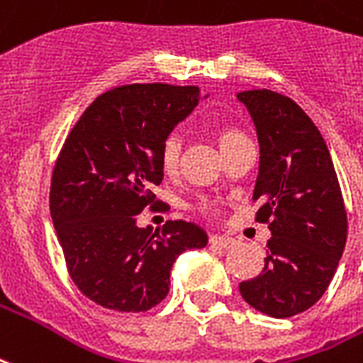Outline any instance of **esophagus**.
<instances>
[{"label": "esophagus", "instance_id": "1", "mask_svg": "<svg viewBox=\"0 0 363 363\" xmlns=\"http://www.w3.org/2000/svg\"><path fill=\"white\" fill-rule=\"evenodd\" d=\"M235 238H230V236H223V235H211L209 236V244L211 246H219V248H230V246H235Z\"/></svg>", "mask_w": 363, "mask_h": 363}]
</instances>
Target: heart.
<instances>
[{
	"label": "heart",
	"instance_id": "1",
	"mask_svg": "<svg viewBox=\"0 0 363 363\" xmlns=\"http://www.w3.org/2000/svg\"><path fill=\"white\" fill-rule=\"evenodd\" d=\"M216 140L221 147V152H227L233 146H236L238 142L246 140V136H244L242 130H238L233 125H219L216 128ZM181 155H182V140L181 136L177 133H171L163 140L161 144V167L165 173H174L177 169H179V163H181Z\"/></svg>",
	"mask_w": 363,
	"mask_h": 363
}]
</instances>
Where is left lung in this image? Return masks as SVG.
<instances>
[{
  "label": "left lung",
  "mask_w": 363,
  "mask_h": 363,
  "mask_svg": "<svg viewBox=\"0 0 363 363\" xmlns=\"http://www.w3.org/2000/svg\"><path fill=\"white\" fill-rule=\"evenodd\" d=\"M236 98L256 125V221L271 230L264 269L238 289L265 315L292 318L323 296L339 267L348 233L342 192L323 136L296 101L265 88Z\"/></svg>",
  "instance_id": "1"
}]
</instances>
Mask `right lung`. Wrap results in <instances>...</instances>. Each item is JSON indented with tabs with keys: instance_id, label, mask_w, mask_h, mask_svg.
<instances>
[{
	"instance_id": "1",
	"label": "right lung",
	"mask_w": 363,
	"mask_h": 363,
	"mask_svg": "<svg viewBox=\"0 0 363 363\" xmlns=\"http://www.w3.org/2000/svg\"><path fill=\"white\" fill-rule=\"evenodd\" d=\"M200 101L198 86L127 84L94 99L57 157L50 211L79 291L115 311H146L167 296L174 259L203 248L206 230L136 225L155 208L161 144Z\"/></svg>"
}]
</instances>
